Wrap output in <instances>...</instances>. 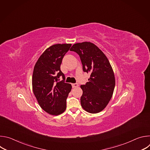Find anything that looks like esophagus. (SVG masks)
Masks as SVG:
<instances>
[{"mask_svg":"<svg viewBox=\"0 0 150 150\" xmlns=\"http://www.w3.org/2000/svg\"><path fill=\"white\" fill-rule=\"evenodd\" d=\"M72 88H76V87H78V83H72Z\"/></svg>","mask_w":150,"mask_h":150,"instance_id":"1","label":"esophagus"}]
</instances>
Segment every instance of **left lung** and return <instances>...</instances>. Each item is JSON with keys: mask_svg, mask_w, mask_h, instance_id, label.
<instances>
[{"mask_svg": "<svg viewBox=\"0 0 150 150\" xmlns=\"http://www.w3.org/2000/svg\"><path fill=\"white\" fill-rule=\"evenodd\" d=\"M80 57L83 72L90 73L85 85H81V104L90 113L102 111L110 100L115 87V75L103 52L90 42L74 44L70 49Z\"/></svg>", "mask_w": 150, "mask_h": 150, "instance_id": "left-lung-1", "label": "left lung"}]
</instances>
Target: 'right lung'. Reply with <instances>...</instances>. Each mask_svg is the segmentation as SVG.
Listing matches in <instances>:
<instances>
[{
  "mask_svg": "<svg viewBox=\"0 0 150 150\" xmlns=\"http://www.w3.org/2000/svg\"><path fill=\"white\" fill-rule=\"evenodd\" d=\"M71 44H57L47 48L34 68L33 93L42 109L50 115H59L67 108V98L72 85L65 82L60 65ZM62 77L63 80L59 81Z\"/></svg>",
  "mask_w": 150,
  "mask_h": 150,
  "instance_id": "obj_1",
  "label": "right lung"
}]
</instances>
